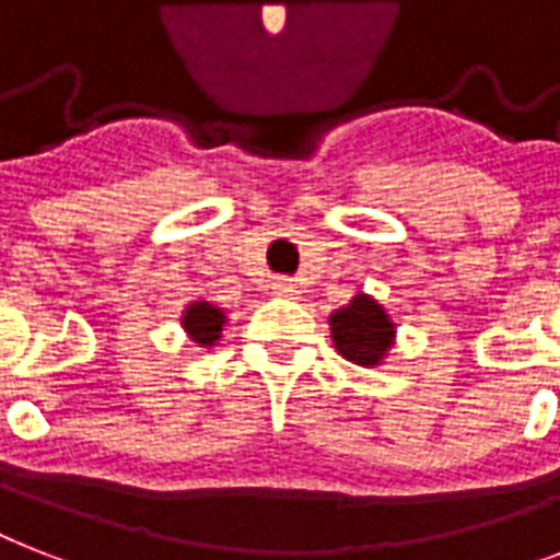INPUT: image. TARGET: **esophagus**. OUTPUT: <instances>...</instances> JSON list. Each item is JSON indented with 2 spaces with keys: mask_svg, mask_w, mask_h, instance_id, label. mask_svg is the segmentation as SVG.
I'll return each mask as SVG.
<instances>
[{
  "mask_svg": "<svg viewBox=\"0 0 560 560\" xmlns=\"http://www.w3.org/2000/svg\"><path fill=\"white\" fill-rule=\"evenodd\" d=\"M272 293L279 299H293L296 296V284L290 279H276L272 281Z\"/></svg>",
  "mask_w": 560,
  "mask_h": 560,
  "instance_id": "esophagus-1",
  "label": "esophagus"
}]
</instances>
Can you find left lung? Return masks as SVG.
Wrapping results in <instances>:
<instances>
[{"label":"left lung","instance_id":"8db88e82","mask_svg":"<svg viewBox=\"0 0 560 560\" xmlns=\"http://www.w3.org/2000/svg\"><path fill=\"white\" fill-rule=\"evenodd\" d=\"M334 349L342 358L363 369L381 366L389 349L395 346V323L386 307L369 293L351 296V302L328 316Z\"/></svg>","mask_w":560,"mask_h":560}]
</instances>
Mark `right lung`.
Listing matches in <instances>:
<instances>
[{"label": "right lung", "instance_id": "obj_1", "mask_svg": "<svg viewBox=\"0 0 560 560\" xmlns=\"http://www.w3.org/2000/svg\"><path fill=\"white\" fill-rule=\"evenodd\" d=\"M179 325L186 328V334L197 346L209 349V346L220 340L223 325H226V314L218 305H211V302H191L183 311V316H179Z\"/></svg>", "mask_w": 560, "mask_h": 560}]
</instances>
